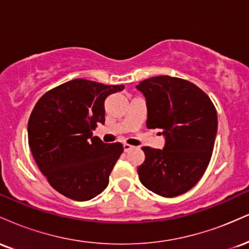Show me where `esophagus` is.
Wrapping results in <instances>:
<instances>
[{
	"mask_svg": "<svg viewBox=\"0 0 249 249\" xmlns=\"http://www.w3.org/2000/svg\"><path fill=\"white\" fill-rule=\"evenodd\" d=\"M123 147H124V151H125V152H128V151L132 150V148H133L132 145L126 144V142H125V144H123Z\"/></svg>",
	"mask_w": 249,
	"mask_h": 249,
	"instance_id": "1",
	"label": "esophagus"
}]
</instances>
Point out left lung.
Wrapping results in <instances>:
<instances>
[{
  "mask_svg": "<svg viewBox=\"0 0 249 249\" xmlns=\"http://www.w3.org/2000/svg\"><path fill=\"white\" fill-rule=\"evenodd\" d=\"M136 88L146 99L147 128H160L165 136L162 150L142 148L139 180L165 198L186 193L210 164L218 130L215 107L201 89L177 77H152Z\"/></svg>",
  "mask_w": 249,
  "mask_h": 249,
  "instance_id": "obj_1",
  "label": "left lung"
}]
</instances>
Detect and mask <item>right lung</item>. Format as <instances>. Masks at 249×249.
I'll use <instances>...</instances> for the list:
<instances>
[{
  "instance_id": "obj_1",
  "label": "right lung",
  "mask_w": 249,
  "mask_h": 249,
  "mask_svg": "<svg viewBox=\"0 0 249 249\" xmlns=\"http://www.w3.org/2000/svg\"><path fill=\"white\" fill-rule=\"evenodd\" d=\"M123 89L77 78L36 103L28 122L31 153L49 184L67 198L87 201L107 188L124 147L105 144L92 131L105 123V99Z\"/></svg>"
}]
</instances>
